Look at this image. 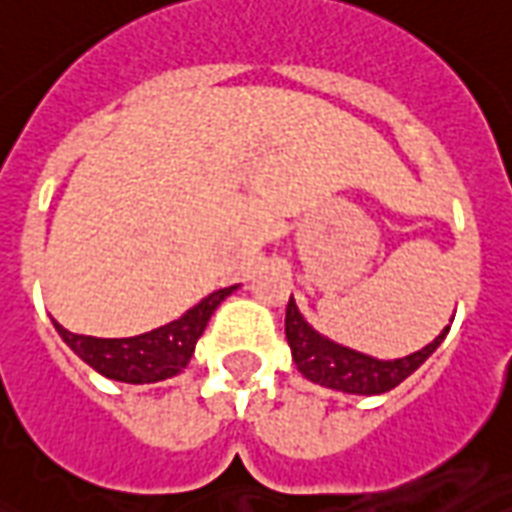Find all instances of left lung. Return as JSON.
Instances as JSON below:
<instances>
[{
  "label": "left lung",
  "instance_id": "1",
  "mask_svg": "<svg viewBox=\"0 0 512 512\" xmlns=\"http://www.w3.org/2000/svg\"><path fill=\"white\" fill-rule=\"evenodd\" d=\"M450 328L439 333L437 339L426 344L423 350L396 358V361H380L372 355H363L358 350H350L344 344L331 342L328 336L317 333L306 323L304 314L298 312L293 295L287 301L285 333L287 344L293 350V361L298 372L306 380L317 382L323 388L342 393H358V396H377V393L393 391L399 382H404L415 369L423 366L431 352L437 350L442 339L448 336Z\"/></svg>",
  "mask_w": 512,
  "mask_h": 512
}]
</instances>
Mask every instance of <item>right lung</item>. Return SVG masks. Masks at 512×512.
Returning a JSON list of instances; mask_svg holds the SVG:
<instances>
[{"mask_svg":"<svg viewBox=\"0 0 512 512\" xmlns=\"http://www.w3.org/2000/svg\"><path fill=\"white\" fill-rule=\"evenodd\" d=\"M238 285L222 287L217 293L206 295L200 304H195L189 312H184L179 320L154 328L130 339H97V336H81V333L67 331L64 325L54 320V328L64 339L70 350L92 366L102 377H111L119 382H160L184 369L195 352L200 333L206 331L211 314L217 306L233 293Z\"/></svg>","mask_w":512,"mask_h":512,"instance_id":"add662e5","label":"right lung"}]
</instances>
